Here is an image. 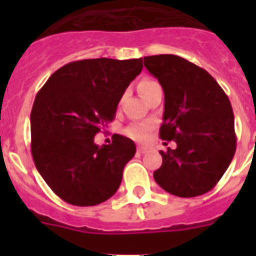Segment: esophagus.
Masks as SVG:
<instances>
[{
	"instance_id": "1",
	"label": "esophagus",
	"mask_w": 256,
	"mask_h": 256,
	"mask_svg": "<svg viewBox=\"0 0 256 256\" xmlns=\"http://www.w3.org/2000/svg\"><path fill=\"white\" fill-rule=\"evenodd\" d=\"M148 146H144V144H138L136 146V152H140V154H144V152H146L148 150Z\"/></svg>"
}]
</instances>
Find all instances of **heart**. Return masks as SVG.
Wrapping results in <instances>:
<instances>
[{
    "mask_svg": "<svg viewBox=\"0 0 256 256\" xmlns=\"http://www.w3.org/2000/svg\"><path fill=\"white\" fill-rule=\"evenodd\" d=\"M156 85H158L156 81L146 78V80H142V81H140L138 88H140V94H144V92H146L148 90H150V88H154ZM152 122H140V124H134L126 128V134H128L132 140H144L146 138H148V132L152 130Z\"/></svg>",
    "mask_w": 256,
    "mask_h": 256,
    "instance_id": "heart-1",
    "label": "heart"
}]
</instances>
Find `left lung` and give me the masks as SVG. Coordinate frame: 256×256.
<instances>
[{
  "label": "left lung",
  "mask_w": 256,
  "mask_h": 256,
  "mask_svg": "<svg viewBox=\"0 0 256 256\" xmlns=\"http://www.w3.org/2000/svg\"><path fill=\"white\" fill-rule=\"evenodd\" d=\"M144 68L164 92L160 136L176 148L160 152L154 179L180 198L206 194L234 158L236 136L230 100L206 70L172 54L144 57Z\"/></svg>",
  "instance_id": "1"
}]
</instances>
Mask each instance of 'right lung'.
Returning a JSON list of instances; mask_svg holds the SVG:
<instances>
[{
	"mask_svg": "<svg viewBox=\"0 0 256 256\" xmlns=\"http://www.w3.org/2000/svg\"><path fill=\"white\" fill-rule=\"evenodd\" d=\"M142 68V58L74 61L38 92L30 114L32 156L62 200L96 206L116 192L136 144L114 134L112 144L98 146L94 136L116 118L118 102Z\"/></svg>",
	"mask_w": 256,
	"mask_h": 256,
	"instance_id": "add662e5",
	"label": "right lung"
}]
</instances>
